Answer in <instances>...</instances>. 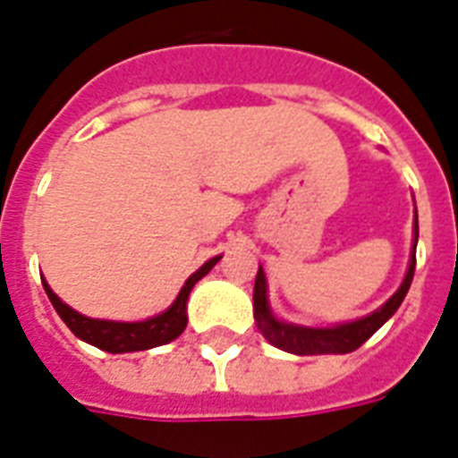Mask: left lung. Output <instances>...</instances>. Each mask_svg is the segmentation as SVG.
<instances>
[{
  "mask_svg": "<svg viewBox=\"0 0 458 458\" xmlns=\"http://www.w3.org/2000/svg\"><path fill=\"white\" fill-rule=\"evenodd\" d=\"M416 244H419V214L413 218V247L409 257V268L402 280V285L390 300L383 306H377L376 311H370L363 318L349 320V323H335L326 327L297 326L278 318L268 301V283H266L264 268L259 266L257 280H254V320H257L259 333L271 342L273 347L290 352V354H349L369 340L370 335L380 330L387 320L394 316L399 304L404 301L409 287H411L413 271H416Z\"/></svg>",
  "mask_w": 458,
  "mask_h": 458,
  "instance_id": "obj_1",
  "label": "left lung"
}]
</instances>
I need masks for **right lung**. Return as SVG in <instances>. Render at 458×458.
I'll return each mask as SVG.
<instances>
[{"instance_id": "right-lung-1", "label": "right lung", "mask_w": 458, "mask_h": 458, "mask_svg": "<svg viewBox=\"0 0 458 458\" xmlns=\"http://www.w3.org/2000/svg\"><path fill=\"white\" fill-rule=\"evenodd\" d=\"M221 257L223 254L208 259L207 264L201 266V268H197V271L185 280V285L180 287L178 297L173 300V304L168 306L165 311L157 313V316L145 320L89 318L85 313L71 309L66 301H61L59 294L54 293L45 278H42V285H45L47 297H49V301L54 304V309H56V313L61 316V320L71 327V333H73L78 340L88 342V344H92V347L97 349H104V352H109V354L145 352V349L161 347V344H168V342H173L175 337H180V333H182L187 326V300H190L192 287L197 285L218 261H221Z\"/></svg>"}]
</instances>
